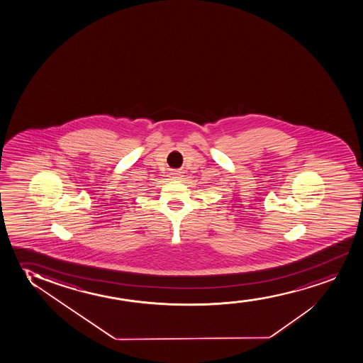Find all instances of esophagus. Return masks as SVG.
<instances>
[{"instance_id":"1","label":"esophagus","mask_w":363,"mask_h":363,"mask_svg":"<svg viewBox=\"0 0 363 363\" xmlns=\"http://www.w3.org/2000/svg\"><path fill=\"white\" fill-rule=\"evenodd\" d=\"M172 176H174V179H179V174L177 172H174V174H172Z\"/></svg>"}]
</instances>
